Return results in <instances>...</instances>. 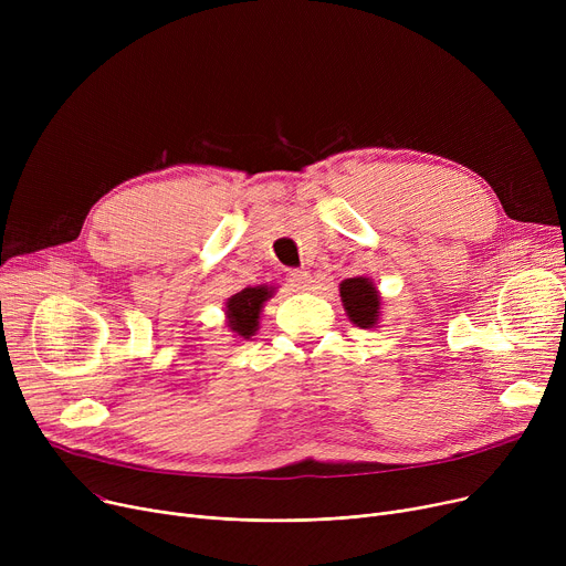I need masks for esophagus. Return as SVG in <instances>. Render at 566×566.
<instances>
[{
    "mask_svg": "<svg viewBox=\"0 0 566 566\" xmlns=\"http://www.w3.org/2000/svg\"><path fill=\"white\" fill-rule=\"evenodd\" d=\"M289 282L295 291H307L310 284H312V277L307 271H291L289 273Z\"/></svg>",
    "mask_w": 566,
    "mask_h": 566,
    "instance_id": "esophagus-1",
    "label": "esophagus"
}]
</instances>
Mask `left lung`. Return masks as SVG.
<instances>
[{"mask_svg":"<svg viewBox=\"0 0 566 566\" xmlns=\"http://www.w3.org/2000/svg\"><path fill=\"white\" fill-rule=\"evenodd\" d=\"M339 295L348 318L358 328H374L380 316V293L369 277H348L339 284Z\"/></svg>","mask_w":566,"mask_h":566,"instance_id":"1","label":"left lung"}]
</instances>
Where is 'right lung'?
I'll list each match as a JSON object with an SVG mask.
<instances>
[{
    "label": "right lung",
    "mask_w": 566,
    "mask_h": 566,
    "mask_svg": "<svg viewBox=\"0 0 566 566\" xmlns=\"http://www.w3.org/2000/svg\"><path fill=\"white\" fill-rule=\"evenodd\" d=\"M275 289L261 284V286H248L243 291L233 293L227 301V325L229 331L235 333L241 339H250L259 328V314L263 310V303L273 298Z\"/></svg>",
    "instance_id": "obj_1"
}]
</instances>
